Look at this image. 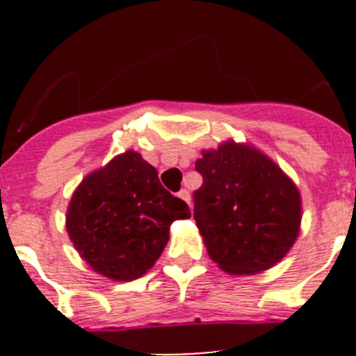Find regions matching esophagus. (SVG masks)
Returning <instances> with one entry per match:
<instances>
[{
	"instance_id": "1",
	"label": "esophagus",
	"mask_w": 356,
	"mask_h": 356,
	"mask_svg": "<svg viewBox=\"0 0 356 356\" xmlns=\"http://www.w3.org/2000/svg\"><path fill=\"white\" fill-rule=\"evenodd\" d=\"M178 197H180V200H184L187 205H191V194H188V191L181 188L180 193H178Z\"/></svg>"
}]
</instances>
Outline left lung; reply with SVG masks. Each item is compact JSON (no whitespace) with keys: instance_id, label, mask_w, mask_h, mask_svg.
I'll return each instance as SVG.
<instances>
[{"instance_id":"1","label":"left lung","mask_w":356,"mask_h":356,"mask_svg":"<svg viewBox=\"0 0 356 356\" xmlns=\"http://www.w3.org/2000/svg\"><path fill=\"white\" fill-rule=\"evenodd\" d=\"M203 185L194 219L210 259L228 275H259L294 246L301 194L278 163L248 143L228 139L196 160Z\"/></svg>"}]
</instances>
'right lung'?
<instances>
[{"instance_id":"1","label":"right lung","mask_w":356,"mask_h":356,"mask_svg":"<svg viewBox=\"0 0 356 356\" xmlns=\"http://www.w3.org/2000/svg\"><path fill=\"white\" fill-rule=\"evenodd\" d=\"M185 201L162 187L156 169L128 149L85 176L72 193L65 228L81 260L97 275L131 282L155 266Z\"/></svg>"}]
</instances>
